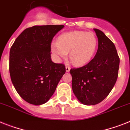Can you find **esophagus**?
Masks as SVG:
<instances>
[{"label":"esophagus","mask_w":130,"mask_h":130,"mask_svg":"<svg viewBox=\"0 0 130 130\" xmlns=\"http://www.w3.org/2000/svg\"><path fill=\"white\" fill-rule=\"evenodd\" d=\"M70 68L69 67V66H66V72H70Z\"/></svg>","instance_id":"34e87169"}]
</instances>
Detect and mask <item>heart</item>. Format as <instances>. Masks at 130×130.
I'll use <instances>...</instances> for the list:
<instances>
[{"instance_id":"obj_1","label":"heart","mask_w":130,"mask_h":130,"mask_svg":"<svg viewBox=\"0 0 130 130\" xmlns=\"http://www.w3.org/2000/svg\"><path fill=\"white\" fill-rule=\"evenodd\" d=\"M98 40L92 32L84 31H73L60 35L57 42H53L50 46L52 55L60 62L69 57L74 65H86L94 56L97 48Z\"/></svg>"}]
</instances>
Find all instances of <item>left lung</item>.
I'll return each instance as SVG.
<instances>
[{"mask_svg": "<svg viewBox=\"0 0 130 130\" xmlns=\"http://www.w3.org/2000/svg\"><path fill=\"white\" fill-rule=\"evenodd\" d=\"M94 30L98 39L96 55L86 65L70 71L73 92L87 106L98 104L108 96L116 82L120 65L114 44L102 31Z\"/></svg>", "mask_w": 130, "mask_h": 130, "instance_id": "8db88e82", "label": "left lung"}]
</instances>
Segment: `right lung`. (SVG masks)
Instances as JSON below:
<instances>
[{
    "mask_svg": "<svg viewBox=\"0 0 130 130\" xmlns=\"http://www.w3.org/2000/svg\"><path fill=\"white\" fill-rule=\"evenodd\" d=\"M64 25L34 26L25 29L10 48L9 71L18 94L31 104L47 102L66 72L65 66L51 60L53 37Z\"/></svg>",
    "mask_w": 130,
    "mask_h": 130,
    "instance_id": "obj_1",
    "label": "right lung"
}]
</instances>
